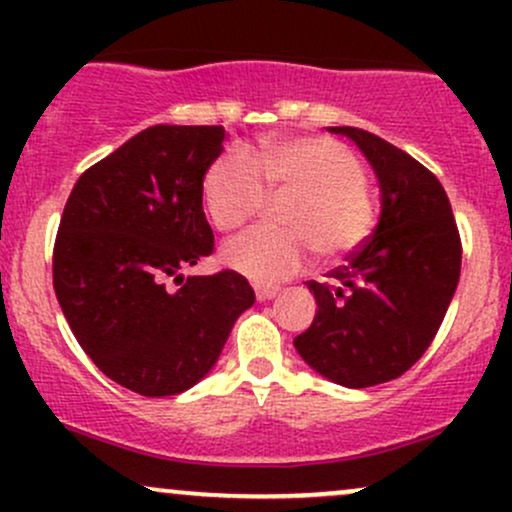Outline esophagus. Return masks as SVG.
Here are the masks:
<instances>
[{
	"instance_id": "esophagus-1",
	"label": "esophagus",
	"mask_w": 512,
	"mask_h": 512,
	"mask_svg": "<svg viewBox=\"0 0 512 512\" xmlns=\"http://www.w3.org/2000/svg\"><path fill=\"white\" fill-rule=\"evenodd\" d=\"M276 293H279V289H276V286H255L257 301H272Z\"/></svg>"
}]
</instances>
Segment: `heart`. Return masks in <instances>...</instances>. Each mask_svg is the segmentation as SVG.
Here are the masks:
<instances>
[{"instance_id":"1","label":"heart","mask_w":512,"mask_h":512,"mask_svg":"<svg viewBox=\"0 0 512 512\" xmlns=\"http://www.w3.org/2000/svg\"><path fill=\"white\" fill-rule=\"evenodd\" d=\"M267 190L293 192L284 211L289 228H250L221 250L226 267L257 284L289 279L313 250L322 260H342L366 243L378 221L363 161L327 137H272L255 156L231 149L202 182L204 207L221 231L248 223Z\"/></svg>"}]
</instances>
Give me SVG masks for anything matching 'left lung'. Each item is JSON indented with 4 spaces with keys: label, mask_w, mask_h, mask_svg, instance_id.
Returning <instances> with one entry per match:
<instances>
[{
    "label": "left lung",
    "mask_w": 512,
    "mask_h": 512,
    "mask_svg": "<svg viewBox=\"0 0 512 512\" xmlns=\"http://www.w3.org/2000/svg\"><path fill=\"white\" fill-rule=\"evenodd\" d=\"M330 132L368 158L383 209L373 236L327 274V284L305 281L317 313L293 344L327 380L361 390L407 373L431 346L460 281L462 243L431 170L366 129Z\"/></svg>",
    "instance_id": "left-lung-1"
}]
</instances>
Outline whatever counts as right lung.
Returning <instances> with one entry per match:
<instances>
[{"instance_id": "obj_1", "label": "right lung", "mask_w": 512, "mask_h": 512, "mask_svg": "<svg viewBox=\"0 0 512 512\" xmlns=\"http://www.w3.org/2000/svg\"><path fill=\"white\" fill-rule=\"evenodd\" d=\"M221 125H154L76 180L52 252V284L76 342L117 385L180 395L214 368L255 303L243 274L187 276L214 252L204 173ZM181 281L170 292L167 281Z\"/></svg>"}]
</instances>
